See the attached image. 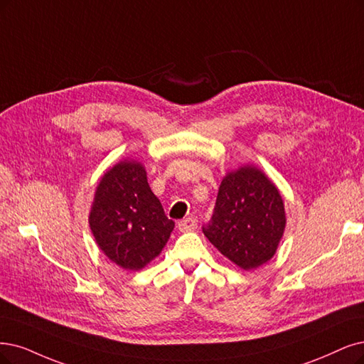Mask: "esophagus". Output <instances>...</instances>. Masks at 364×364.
Returning <instances> with one entry per match:
<instances>
[{
	"label": "esophagus",
	"mask_w": 364,
	"mask_h": 364,
	"mask_svg": "<svg viewBox=\"0 0 364 364\" xmlns=\"http://www.w3.org/2000/svg\"><path fill=\"white\" fill-rule=\"evenodd\" d=\"M196 226H198V223H196V220H195L193 218H186V219H183V220L178 222V230H180L181 232L195 231Z\"/></svg>",
	"instance_id": "1"
}]
</instances>
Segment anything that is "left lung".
<instances>
[{
    "label": "left lung",
    "instance_id": "left-lung-1",
    "mask_svg": "<svg viewBox=\"0 0 364 364\" xmlns=\"http://www.w3.org/2000/svg\"><path fill=\"white\" fill-rule=\"evenodd\" d=\"M285 225L277 187L261 169L247 165L225 175L203 231L223 257L253 270L273 258Z\"/></svg>",
    "mask_w": 364,
    "mask_h": 364
}]
</instances>
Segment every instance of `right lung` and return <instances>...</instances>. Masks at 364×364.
<instances>
[{"mask_svg":"<svg viewBox=\"0 0 364 364\" xmlns=\"http://www.w3.org/2000/svg\"><path fill=\"white\" fill-rule=\"evenodd\" d=\"M173 226L139 161L123 160L106 171L94 195L90 228L112 262L141 270L165 247Z\"/></svg>","mask_w":364,"mask_h":364,"instance_id":"1","label":"right lung"}]
</instances>
